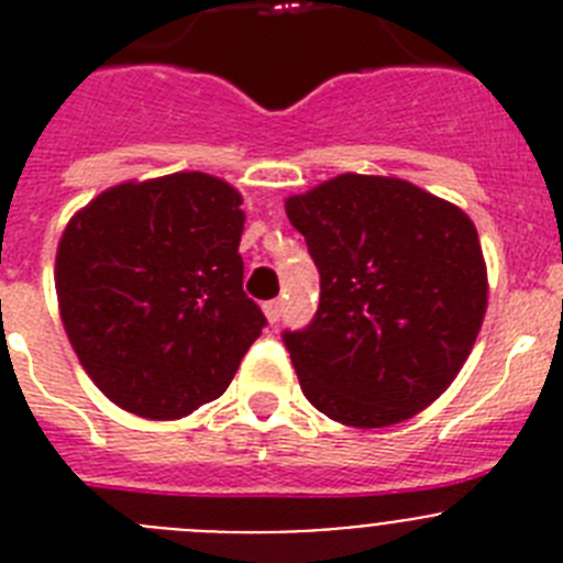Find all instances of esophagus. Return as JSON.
<instances>
[{"instance_id": "esophagus-1", "label": "esophagus", "mask_w": 563, "mask_h": 563, "mask_svg": "<svg viewBox=\"0 0 563 563\" xmlns=\"http://www.w3.org/2000/svg\"><path fill=\"white\" fill-rule=\"evenodd\" d=\"M282 312H285V301H267L265 305V316H267V321H271V324H276L278 318H282Z\"/></svg>"}]
</instances>
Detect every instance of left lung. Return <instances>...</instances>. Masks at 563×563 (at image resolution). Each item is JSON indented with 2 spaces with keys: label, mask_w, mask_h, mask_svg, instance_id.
I'll return each mask as SVG.
<instances>
[{
  "label": "left lung",
  "mask_w": 563,
  "mask_h": 563,
  "mask_svg": "<svg viewBox=\"0 0 563 563\" xmlns=\"http://www.w3.org/2000/svg\"><path fill=\"white\" fill-rule=\"evenodd\" d=\"M285 208L321 276L316 318L285 332L307 400L355 429L431 406L487 310L474 222L411 183L369 174H338Z\"/></svg>",
  "instance_id": "left-lung-1"
}]
</instances>
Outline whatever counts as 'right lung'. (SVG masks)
<instances>
[{"instance_id":"1","label":"right lung","mask_w":563,"mask_h":563,"mask_svg":"<svg viewBox=\"0 0 563 563\" xmlns=\"http://www.w3.org/2000/svg\"><path fill=\"white\" fill-rule=\"evenodd\" d=\"M236 188L202 172L107 188L56 253L64 330L121 409L180 420L228 389L267 324L242 290Z\"/></svg>"}]
</instances>
